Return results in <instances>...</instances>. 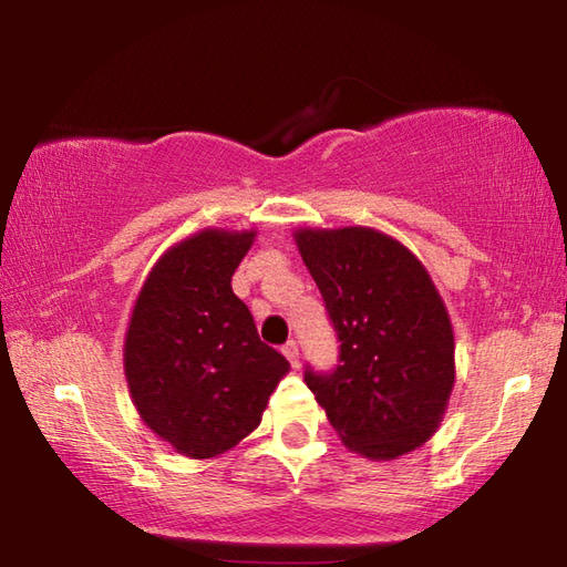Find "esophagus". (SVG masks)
Masks as SVG:
<instances>
[{
  "label": "esophagus",
  "instance_id": "1",
  "mask_svg": "<svg viewBox=\"0 0 567 567\" xmlns=\"http://www.w3.org/2000/svg\"><path fill=\"white\" fill-rule=\"evenodd\" d=\"M282 354H285L287 360L292 362V368H297V364H300V348H297V342H295V340H290V342L285 344V348H282Z\"/></svg>",
  "mask_w": 567,
  "mask_h": 567
}]
</instances>
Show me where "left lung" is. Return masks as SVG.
<instances>
[{
    "instance_id": "obj_1",
    "label": "left lung",
    "mask_w": 567,
    "mask_h": 567,
    "mask_svg": "<svg viewBox=\"0 0 567 567\" xmlns=\"http://www.w3.org/2000/svg\"><path fill=\"white\" fill-rule=\"evenodd\" d=\"M295 245L340 338L332 375L305 372L344 447L398 460L437 433L455 385V334L433 277L375 227H297Z\"/></svg>"
}]
</instances>
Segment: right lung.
<instances>
[{"instance_id":"right-lung-1","label":"right lung","mask_w":567,"mask_h":567,"mask_svg":"<svg viewBox=\"0 0 567 567\" xmlns=\"http://www.w3.org/2000/svg\"><path fill=\"white\" fill-rule=\"evenodd\" d=\"M255 237V227H205L179 239L152 265L127 322L132 405L162 443L192 460L239 445L290 372L233 292Z\"/></svg>"}]
</instances>
